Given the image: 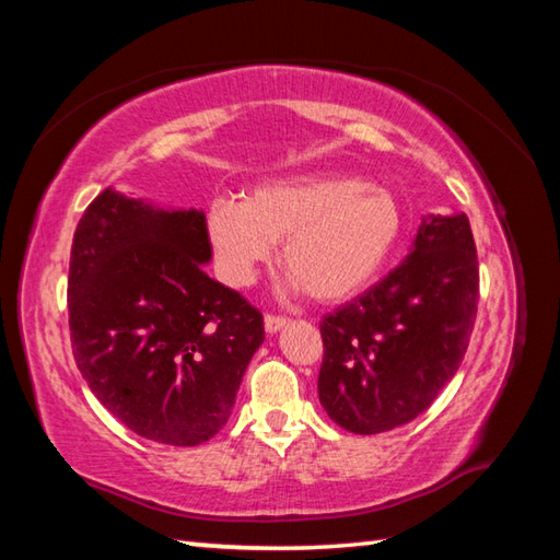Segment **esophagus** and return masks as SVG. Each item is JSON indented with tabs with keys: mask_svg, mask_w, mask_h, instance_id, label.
<instances>
[{
	"mask_svg": "<svg viewBox=\"0 0 560 560\" xmlns=\"http://www.w3.org/2000/svg\"><path fill=\"white\" fill-rule=\"evenodd\" d=\"M287 327V317H279V315H265V329L269 335H277L279 329Z\"/></svg>",
	"mask_w": 560,
	"mask_h": 560,
	"instance_id": "1",
	"label": "esophagus"
}]
</instances>
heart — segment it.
Instances as JSON below:
<instances>
[{"label": "heart", "mask_w": 560, "mask_h": 560, "mask_svg": "<svg viewBox=\"0 0 560 560\" xmlns=\"http://www.w3.org/2000/svg\"><path fill=\"white\" fill-rule=\"evenodd\" d=\"M404 229L397 197L359 175H295L261 183L245 201L211 199L207 233L223 279L253 283L281 247L289 289L317 303L353 299L385 267Z\"/></svg>", "instance_id": "b5f03b06"}]
</instances>
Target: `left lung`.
Here are the masks:
<instances>
[{"mask_svg":"<svg viewBox=\"0 0 560 560\" xmlns=\"http://www.w3.org/2000/svg\"><path fill=\"white\" fill-rule=\"evenodd\" d=\"M477 303L467 213L423 219L407 259L319 323L317 392L329 419L373 435L423 413L467 353Z\"/></svg>","mask_w":560,"mask_h":560,"instance_id":"1","label":"left lung"}]
</instances>
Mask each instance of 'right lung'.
Wrapping results in <instances>:
<instances>
[{"mask_svg":"<svg viewBox=\"0 0 560 560\" xmlns=\"http://www.w3.org/2000/svg\"><path fill=\"white\" fill-rule=\"evenodd\" d=\"M205 211H165L115 189L91 201L69 257V335L96 399L163 445L225 425L265 319L205 271Z\"/></svg>","mask_w":560,"mask_h":560,"instance_id":"obj_1","label":"right lung"}]
</instances>
